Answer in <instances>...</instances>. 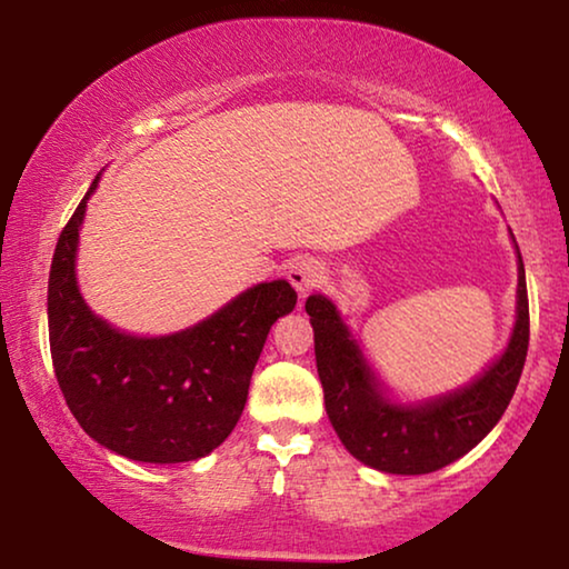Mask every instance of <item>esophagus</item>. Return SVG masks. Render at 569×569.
<instances>
[{
    "mask_svg": "<svg viewBox=\"0 0 569 569\" xmlns=\"http://www.w3.org/2000/svg\"><path fill=\"white\" fill-rule=\"evenodd\" d=\"M323 274H326V271H323L321 261L300 259V261L292 263L290 271H287V279H290L300 298H306L310 290H316V287L323 282Z\"/></svg>",
    "mask_w": 569,
    "mask_h": 569,
    "instance_id": "esophagus-1",
    "label": "esophagus"
}]
</instances>
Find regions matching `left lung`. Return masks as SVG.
Instances as JSON below:
<instances>
[{
    "instance_id": "obj_1",
    "label": "left lung",
    "mask_w": 569,
    "mask_h": 569,
    "mask_svg": "<svg viewBox=\"0 0 569 569\" xmlns=\"http://www.w3.org/2000/svg\"><path fill=\"white\" fill-rule=\"evenodd\" d=\"M516 253V323L508 347L466 386L417 401L399 399L386 386L339 308L326 295L318 292L306 300L326 415L341 446L357 461L403 477L432 473L477 448L500 422L516 393L528 352L526 269L518 246Z\"/></svg>"
}]
</instances>
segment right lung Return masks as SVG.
<instances>
[{"label":"right lung","mask_w":569,"mask_h":569,"mask_svg":"<svg viewBox=\"0 0 569 569\" xmlns=\"http://www.w3.org/2000/svg\"><path fill=\"white\" fill-rule=\"evenodd\" d=\"M100 176L61 230L49 274L51 360L67 407L92 440L142 463L197 461L243 415L267 333L292 313L287 279L253 284L189 329L139 337L100 318L77 282V248Z\"/></svg>","instance_id":"obj_1"}]
</instances>
